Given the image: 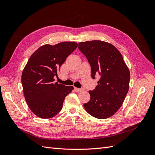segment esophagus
<instances>
[{"mask_svg": "<svg viewBox=\"0 0 155 155\" xmlns=\"http://www.w3.org/2000/svg\"><path fill=\"white\" fill-rule=\"evenodd\" d=\"M74 90H75V91H76L77 92H79L83 91L84 89L83 88H76V87H74Z\"/></svg>", "mask_w": 155, "mask_h": 155, "instance_id": "esophagus-1", "label": "esophagus"}]
</instances>
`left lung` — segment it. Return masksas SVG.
<instances>
[{"mask_svg":"<svg viewBox=\"0 0 155 155\" xmlns=\"http://www.w3.org/2000/svg\"><path fill=\"white\" fill-rule=\"evenodd\" d=\"M78 45L91 64L92 78L101 76L96 88L89 91L91 99L84 108L94 118H109L119 110L128 92L129 70L120 51L110 43L94 40Z\"/></svg>","mask_w":155,"mask_h":155,"instance_id":"left-lung-1","label":"left lung"}]
</instances>
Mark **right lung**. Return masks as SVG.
<instances>
[{
	"label": "right lung",
	"mask_w": 155,
	"mask_h": 155,
	"mask_svg": "<svg viewBox=\"0 0 155 155\" xmlns=\"http://www.w3.org/2000/svg\"><path fill=\"white\" fill-rule=\"evenodd\" d=\"M78 47L76 42L45 45L35 50L23 70L21 82L25 100L33 113L41 118H53L61 110L65 97L74 89L55 82L60 67Z\"/></svg>",
	"instance_id": "1"
}]
</instances>
